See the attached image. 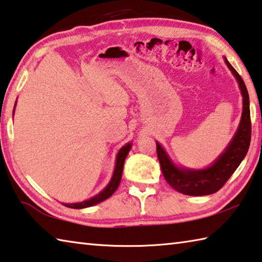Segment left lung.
Masks as SVG:
<instances>
[{"instance_id": "left-lung-1", "label": "left lung", "mask_w": 262, "mask_h": 262, "mask_svg": "<svg viewBox=\"0 0 262 262\" xmlns=\"http://www.w3.org/2000/svg\"><path fill=\"white\" fill-rule=\"evenodd\" d=\"M225 63L238 82L242 96H243V112H242L238 128L225 151L208 167L203 169H191L179 167L178 165H175L164 147L158 142H156L157 155H158L165 180L178 192L188 194V196H206V194H212L219 191L241 165L249 151L251 142L249 93H247L243 79L230 65L226 57Z\"/></svg>"}]
</instances>
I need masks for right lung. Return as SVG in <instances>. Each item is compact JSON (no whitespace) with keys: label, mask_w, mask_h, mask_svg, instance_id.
<instances>
[{"label":"right lung","mask_w":262,"mask_h":262,"mask_svg":"<svg viewBox=\"0 0 262 262\" xmlns=\"http://www.w3.org/2000/svg\"><path fill=\"white\" fill-rule=\"evenodd\" d=\"M16 106V104H15ZM15 112V110H13ZM132 149V143H127L126 145H123L120 150H119L118 155H117V159H116V166H115V172H113L112 178L110 180V182L104 188L101 192L97 193L96 196H94L92 198L87 199V201L80 202V203H71V204H64L66 207L70 208H85V207H90L96 205V204L101 203L103 201H105L108 197H111L113 193H115L116 190L118 189L119 184H120L121 177H122V169H123V163H125V159L127 155L129 154V151Z\"/></svg>","instance_id":"obj_1"}]
</instances>
